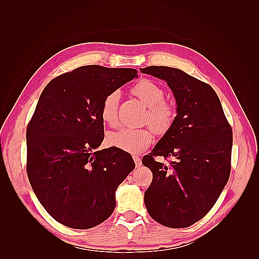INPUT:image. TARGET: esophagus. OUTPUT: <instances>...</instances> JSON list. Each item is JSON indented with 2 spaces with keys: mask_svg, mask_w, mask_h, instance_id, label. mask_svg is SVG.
Returning a JSON list of instances; mask_svg holds the SVG:
<instances>
[{
  "mask_svg": "<svg viewBox=\"0 0 259 259\" xmlns=\"http://www.w3.org/2000/svg\"><path fill=\"white\" fill-rule=\"evenodd\" d=\"M134 162H135L136 167H139L140 165H142V160H140L138 156H134Z\"/></svg>",
  "mask_w": 259,
  "mask_h": 259,
  "instance_id": "obj_1",
  "label": "esophagus"
}]
</instances>
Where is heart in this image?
<instances>
[{
    "instance_id": "obj_1",
    "label": "heart",
    "mask_w": 259,
    "mask_h": 259,
    "mask_svg": "<svg viewBox=\"0 0 259 259\" xmlns=\"http://www.w3.org/2000/svg\"><path fill=\"white\" fill-rule=\"evenodd\" d=\"M142 103L148 107V119L156 133H165L174 122L175 110L173 106L164 101V91L159 84L144 79L139 81L132 90ZM120 93L113 91L109 93L101 104L100 115L105 123L114 127L119 124L117 107H119ZM109 143L121 150L137 154L151 145L153 133L150 128L122 127L109 135Z\"/></svg>"
}]
</instances>
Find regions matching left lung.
Instances as JSON below:
<instances>
[{
    "label": "left lung",
    "mask_w": 259,
    "mask_h": 259,
    "mask_svg": "<svg viewBox=\"0 0 259 259\" xmlns=\"http://www.w3.org/2000/svg\"><path fill=\"white\" fill-rule=\"evenodd\" d=\"M165 81L176 101V116L143 164L152 171L145 205L155 222L186 228L214 206L230 175L232 131L217 94L183 70L166 66L140 68ZM171 157L170 167L154 160Z\"/></svg>",
    "instance_id": "8db88e82"
}]
</instances>
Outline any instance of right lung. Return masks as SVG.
<instances>
[{"mask_svg":"<svg viewBox=\"0 0 259 259\" xmlns=\"http://www.w3.org/2000/svg\"><path fill=\"white\" fill-rule=\"evenodd\" d=\"M135 77V69L83 66L52 80L38 98L27 128V174L42 206L69 228L110 217L117 187L135 168L128 152L99 150L103 100Z\"/></svg>","mask_w":259,"mask_h":259,"instance_id":"obj_1","label":"right lung"}]
</instances>
